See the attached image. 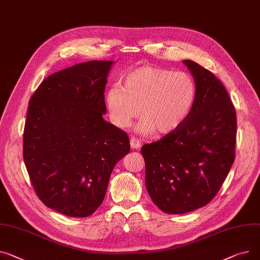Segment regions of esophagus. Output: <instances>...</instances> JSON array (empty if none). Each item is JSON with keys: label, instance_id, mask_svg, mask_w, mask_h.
Listing matches in <instances>:
<instances>
[{"label": "esophagus", "instance_id": "34e87169", "mask_svg": "<svg viewBox=\"0 0 260 260\" xmlns=\"http://www.w3.org/2000/svg\"><path fill=\"white\" fill-rule=\"evenodd\" d=\"M130 146L132 149H139L141 147V141L135 139V137H132L130 140Z\"/></svg>", "mask_w": 260, "mask_h": 260}]
</instances>
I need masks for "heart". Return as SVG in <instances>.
I'll use <instances>...</instances> for the list:
<instances>
[{
	"label": "heart",
	"instance_id": "b5f03b06",
	"mask_svg": "<svg viewBox=\"0 0 260 260\" xmlns=\"http://www.w3.org/2000/svg\"><path fill=\"white\" fill-rule=\"evenodd\" d=\"M197 95L193 76L155 66H141L123 80V88L107 91L106 104L112 123L119 128L131 125L140 114L142 134L154 130L158 134L175 132L191 113ZM141 110H139V108Z\"/></svg>",
	"mask_w": 260,
	"mask_h": 260
}]
</instances>
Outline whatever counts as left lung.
I'll return each instance as SVG.
<instances>
[{
  "instance_id": "obj_1",
  "label": "left lung",
  "mask_w": 260,
  "mask_h": 260,
  "mask_svg": "<svg viewBox=\"0 0 260 260\" xmlns=\"http://www.w3.org/2000/svg\"><path fill=\"white\" fill-rule=\"evenodd\" d=\"M182 62L197 87L193 109L175 132L141 150L148 193L168 214L208 205L235 159L237 118L228 91L208 69L189 59Z\"/></svg>"
}]
</instances>
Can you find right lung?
<instances>
[{"mask_svg":"<svg viewBox=\"0 0 260 260\" xmlns=\"http://www.w3.org/2000/svg\"><path fill=\"white\" fill-rule=\"evenodd\" d=\"M113 62L91 60L47 76L30 98L23 157L34 190L50 209L87 217L101 206L127 133L103 118Z\"/></svg>","mask_w":260,"mask_h":260,"instance_id":"right-lung-1","label":"right lung"}]
</instances>
